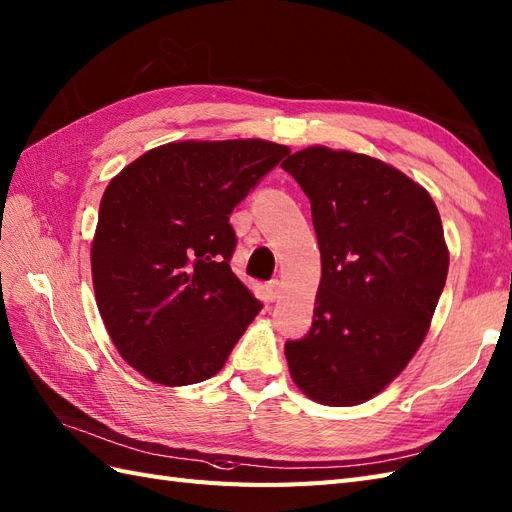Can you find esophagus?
<instances>
[{"instance_id":"obj_1","label":"esophagus","mask_w":512,"mask_h":512,"mask_svg":"<svg viewBox=\"0 0 512 512\" xmlns=\"http://www.w3.org/2000/svg\"><path fill=\"white\" fill-rule=\"evenodd\" d=\"M267 295H269L271 302H276V299H280V295H282V282L280 280H271L267 284Z\"/></svg>"}]
</instances>
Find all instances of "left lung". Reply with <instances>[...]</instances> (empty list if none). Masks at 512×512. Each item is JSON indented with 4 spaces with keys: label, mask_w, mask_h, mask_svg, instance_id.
<instances>
[{
    "label": "left lung",
    "mask_w": 512,
    "mask_h": 512,
    "mask_svg": "<svg viewBox=\"0 0 512 512\" xmlns=\"http://www.w3.org/2000/svg\"><path fill=\"white\" fill-rule=\"evenodd\" d=\"M282 169L302 186L321 252L313 328L286 341L297 389L356 406L417 354L443 293L450 252L430 193L393 165L313 145Z\"/></svg>",
    "instance_id": "left-lung-1"
}]
</instances>
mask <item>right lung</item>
<instances>
[{
	"instance_id": "right-lung-1",
	"label": "right lung",
	"mask_w": 512,
	"mask_h": 512,
	"mask_svg": "<svg viewBox=\"0 0 512 512\" xmlns=\"http://www.w3.org/2000/svg\"><path fill=\"white\" fill-rule=\"evenodd\" d=\"M291 149L263 139L149 149L106 186L91 243L99 315L162 386L213 378L260 310L234 276L230 213Z\"/></svg>"
}]
</instances>
